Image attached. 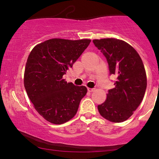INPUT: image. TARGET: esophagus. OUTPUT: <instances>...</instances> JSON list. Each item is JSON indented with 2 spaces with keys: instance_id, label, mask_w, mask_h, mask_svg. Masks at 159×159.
<instances>
[{
  "instance_id": "obj_1",
  "label": "esophagus",
  "mask_w": 159,
  "mask_h": 159,
  "mask_svg": "<svg viewBox=\"0 0 159 159\" xmlns=\"http://www.w3.org/2000/svg\"><path fill=\"white\" fill-rule=\"evenodd\" d=\"M94 90H95L94 88H88V92L92 93V92H93V91H94Z\"/></svg>"
}]
</instances>
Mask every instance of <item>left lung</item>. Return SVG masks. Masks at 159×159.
Returning <instances> with one entry per match:
<instances>
[{
    "label": "left lung",
    "instance_id": "obj_1",
    "mask_svg": "<svg viewBox=\"0 0 159 159\" xmlns=\"http://www.w3.org/2000/svg\"><path fill=\"white\" fill-rule=\"evenodd\" d=\"M108 64L111 75L116 80L104 103L98 106L100 114L111 122L125 121L133 114L144 97L147 87L145 69L136 50L116 38L93 40Z\"/></svg>",
    "mask_w": 159,
    "mask_h": 159
}]
</instances>
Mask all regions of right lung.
Listing matches in <instances>:
<instances>
[{
  "mask_svg": "<svg viewBox=\"0 0 159 159\" xmlns=\"http://www.w3.org/2000/svg\"><path fill=\"white\" fill-rule=\"evenodd\" d=\"M90 40L53 38L33 48L26 63L24 84L35 110L45 120L61 125L77 114L84 86H75L63 79Z\"/></svg>",
  "mask_w": 159,
  "mask_h": 159,
  "instance_id": "add662e5",
  "label": "right lung"
}]
</instances>
